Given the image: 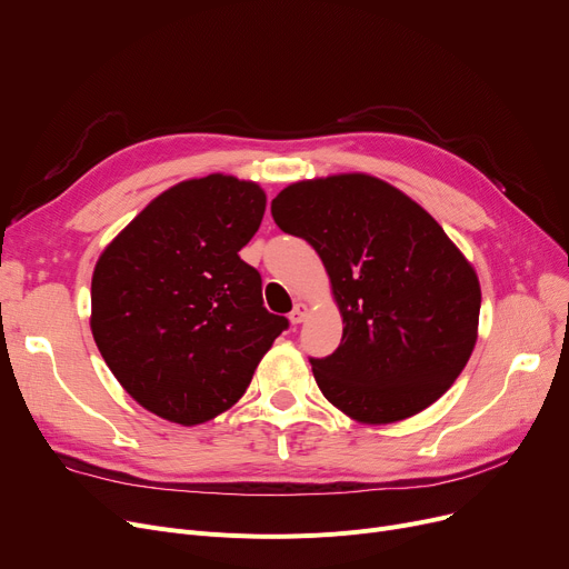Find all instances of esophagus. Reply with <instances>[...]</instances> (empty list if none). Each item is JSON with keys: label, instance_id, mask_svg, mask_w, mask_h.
Returning <instances> with one entry per match:
<instances>
[{"label": "esophagus", "instance_id": "34e87169", "mask_svg": "<svg viewBox=\"0 0 569 569\" xmlns=\"http://www.w3.org/2000/svg\"><path fill=\"white\" fill-rule=\"evenodd\" d=\"M309 316V309H307V305H297L292 311H290V322L292 325H300V322H305V318Z\"/></svg>", "mask_w": 569, "mask_h": 569}]
</instances>
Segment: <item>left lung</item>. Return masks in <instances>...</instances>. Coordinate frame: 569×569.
I'll return each mask as SVG.
<instances>
[{"label": "left lung", "mask_w": 569, "mask_h": 569, "mask_svg": "<svg viewBox=\"0 0 569 569\" xmlns=\"http://www.w3.org/2000/svg\"><path fill=\"white\" fill-rule=\"evenodd\" d=\"M272 217L316 249L343 318L339 348L311 360L327 401L355 422L392 425L450 390L477 341L482 290L425 207L346 172L286 187Z\"/></svg>", "instance_id": "left-lung-1"}]
</instances>
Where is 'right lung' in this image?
<instances>
[{"label": "right lung", "instance_id": "add662e5", "mask_svg": "<svg viewBox=\"0 0 569 569\" xmlns=\"http://www.w3.org/2000/svg\"><path fill=\"white\" fill-rule=\"evenodd\" d=\"M267 196L232 174L157 196L101 253L92 335L119 385L149 412L196 427L234 406L286 330L262 307L258 269L239 258Z\"/></svg>", "mask_w": 569, "mask_h": 569}]
</instances>
